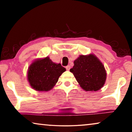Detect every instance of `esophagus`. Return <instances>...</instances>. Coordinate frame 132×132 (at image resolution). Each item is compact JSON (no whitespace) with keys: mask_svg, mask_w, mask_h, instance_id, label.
<instances>
[{"mask_svg":"<svg viewBox=\"0 0 132 132\" xmlns=\"http://www.w3.org/2000/svg\"><path fill=\"white\" fill-rule=\"evenodd\" d=\"M66 69L67 70L69 71L70 69V66H66Z\"/></svg>","mask_w":132,"mask_h":132,"instance_id":"esophagus-1","label":"esophagus"}]
</instances>
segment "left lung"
I'll list each match as a JSON object with an SVG mask.
<instances>
[{
	"instance_id": "obj_1",
	"label": "left lung",
	"mask_w": 132,
	"mask_h": 132,
	"mask_svg": "<svg viewBox=\"0 0 132 132\" xmlns=\"http://www.w3.org/2000/svg\"><path fill=\"white\" fill-rule=\"evenodd\" d=\"M70 72L80 86L86 91H97L105 82L106 73L104 66L93 54L80 55L74 61Z\"/></svg>"
}]
</instances>
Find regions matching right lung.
Here are the masks:
<instances>
[{
    "label": "right lung",
    "mask_w": 132,
    "mask_h": 132,
    "mask_svg": "<svg viewBox=\"0 0 132 132\" xmlns=\"http://www.w3.org/2000/svg\"><path fill=\"white\" fill-rule=\"evenodd\" d=\"M66 69L46 57L35 60L29 66L27 79L30 86L38 91L51 90Z\"/></svg>",
    "instance_id": "1"
}]
</instances>
